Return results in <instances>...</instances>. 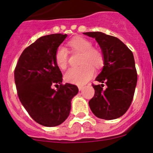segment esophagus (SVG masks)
<instances>
[{
    "mask_svg": "<svg viewBox=\"0 0 153 153\" xmlns=\"http://www.w3.org/2000/svg\"><path fill=\"white\" fill-rule=\"evenodd\" d=\"M83 89V86H78V90L79 91H81Z\"/></svg>",
    "mask_w": 153,
    "mask_h": 153,
    "instance_id": "obj_1",
    "label": "esophagus"
}]
</instances>
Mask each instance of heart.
Masks as SVG:
<instances>
[{
	"label": "heart",
	"instance_id": "b5f03b06",
	"mask_svg": "<svg viewBox=\"0 0 153 153\" xmlns=\"http://www.w3.org/2000/svg\"><path fill=\"white\" fill-rule=\"evenodd\" d=\"M68 45L73 51L82 53L81 67L71 68L65 74V80L70 83L82 85L93 76L95 70L91 64L99 66L102 62V54L98 51L93 48L90 40L82 37H76L69 41ZM57 65L60 69L66 68L68 62V53L63 46H59L55 54Z\"/></svg>",
	"mask_w": 153,
	"mask_h": 153
}]
</instances>
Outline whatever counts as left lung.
Instances as JSON below:
<instances>
[{"mask_svg":"<svg viewBox=\"0 0 153 153\" xmlns=\"http://www.w3.org/2000/svg\"><path fill=\"white\" fill-rule=\"evenodd\" d=\"M95 38L103 58V67L95 78L101 85H94V97L89 101L91 111L100 119L114 120L126 113L131 104L137 75L132 51L114 36L102 32H87ZM105 83L107 88L102 89Z\"/></svg>","mask_w":153,"mask_h":153,"instance_id":"8db88e82","label":"left lung"}]
</instances>
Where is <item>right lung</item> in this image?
<instances>
[{"label": "right lung", "mask_w": 153, "mask_h": 153, "mask_svg": "<svg viewBox=\"0 0 153 153\" xmlns=\"http://www.w3.org/2000/svg\"><path fill=\"white\" fill-rule=\"evenodd\" d=\"M68 35L42 36L26 48L14 72L18 95L25 109L43 126H59L67 119L71 100L78 93L75 85H62V75L55 54ZM58 85L56 90L52 86Z\"/></svg>", "instance_id": "add662e5"}]
</instances>
